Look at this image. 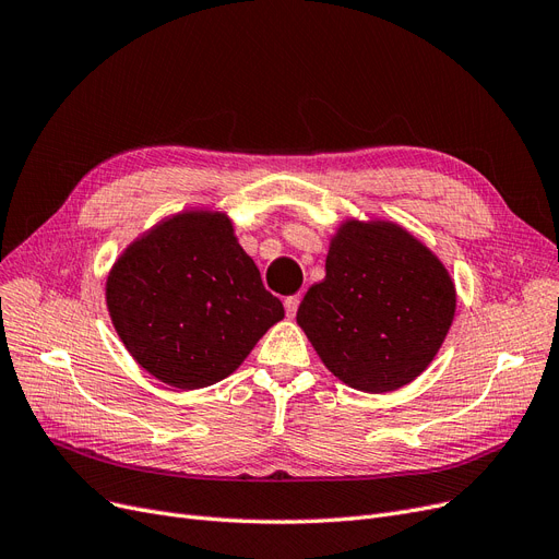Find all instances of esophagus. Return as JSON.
Masks as SVG:
<instances>
[{
  "label": "esophagus",
  "mask_w": 559,
  "mask_h": 559,
  "mask_svg": "<svg viewBox=\"0 0 559 559\" xmlns=\"http://www.w3.org/2000/svg\"><path fill=\"white\" fill-rule=\"evenodd\" d=\"M298 305H300V296H288V298H284V309H286L288 317H296Z\"/></svg>",
  "instance_id": "obj_1"
}]
</instances>
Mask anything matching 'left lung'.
Returning a JSON list of instances; mask_svg holds the SVG:
<instances>
[{
    "instance_id": "left-lung-1",
    "label": "left lung",
    "mask_w": 559,
    "mask_h": 559,
    "mask_svg": "<svg viewBox=\"0 0 559 559\" xmlns=\"http://www.w3.org/2000/svg\"><path fill=\"white\" fill-rule=\"evenodd\" d=\"M454 309V282L427 245L392 222L348 219L296 319L340 381L381 394L431 365Z\"/></svg>"
}]
</instances>
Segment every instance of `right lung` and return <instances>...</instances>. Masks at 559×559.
I'll return each mask as SVG.
<instances>
[{
    "label": "right lung",
    "mask_w": 559,
    "mask_h": 559,
    "mask_svg": "<svg viewBox=\"0 0 559 559\" xmlns=\"http://www.w3.org/2000/svg\"><path fill=\"white\" fill-rule=\"evenodd\" d=\"M105 296L130 355L178 390L234 373L265 330L284 319L231 219L209 211L174 215L128 245Z\"/></svg>",
    "instance_id": "right-lung-1"
}]
</instances>
